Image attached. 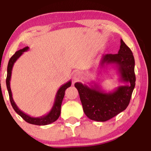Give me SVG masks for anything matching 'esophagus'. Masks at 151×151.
Returning a JSON list of instances; mask_svg holds the SVG:
<instances>
[{
  "mask_svg": "<svg viewBox=\"0 0 151 151\" xmlns=\"http://www.w3.org/2000/svg\"><path fill=\"white\" fill-rule=\"evenodd\" d=\"M73 80L74 81H77L79 79H80L81 78V73L80 72H75L73 74Z\"/></svg>",
  "mask_w": 151,
  "mask_h": 151,
  "instance_id": "obj_1",
  "label": "esophagus"
}]
</instances>
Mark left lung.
Wrapping results in <instances>:
<instances>
[{"instance_id": "left-lung-1", "label": "left lung", "mask_w": 151, "mask_h": 151, "mask_svg": "<svg viewBox=\"0 0 151 151\" xmlns=\"http://www.w3.org/2000/svg\"><path fill=\"white\" fill-rule=\"evenodd\" d=\"M100 65H114L120 76V81L126 83L114 91L106 92L99 84L87 86L76 82L74 86L79 92L84 114L91 120L106 121L127 108L135 87V60L130 48L121 40L120 49L117 54L103 55Z\"/></svg>"}]
</instances>
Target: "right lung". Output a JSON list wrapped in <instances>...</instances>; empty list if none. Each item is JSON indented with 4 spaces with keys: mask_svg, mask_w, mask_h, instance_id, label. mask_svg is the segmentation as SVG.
I'll use <instances>...</instances> for the list:
<instances>
[{
    "mask_svg": "<svg viewBox=\"0 0 151 151\" xmlns=\"http://www.w3.org/2000/svg\"><path fill=\"white\" fill-rule=\"evenodd\" d=\"M29 50L28 47H25L23 49H21L18 51H17L13 56L11 57V58L10 59L9 62H8V69H7V78H6V86L7 89H8V93H9V97H10V101L11 103L12 106H13V109L15 110V111L16 112L18 115H20L22 119L25 120L26 122L29 123V124H34V125H37V126H45L47 125V124H52V123L55 122V121L58 120V119L60 117V111H61V105L62 100H63L64 96H65V90L68 87H70L72 84L71 80H70L68 82L65 83V84H63L62 86H60V89H58V92L56 93V96H55V102H54V104L52 108L50 111L45 116H42L40 117H32L30 116L27 115L24 113L23 111H22L17 106V105L15 104L14 100L13 99V95H12V91L10 89V78H11V74H12V70H13V67L14 65L15 62L17 61V60L20 58V56L23 54V52L27 51Z\"/></svg>",
    "mask_w": 151,
    "mask_h": 151,
    "instance_id": "obj_1",
    "label": "right lung"
}]
</instances>
